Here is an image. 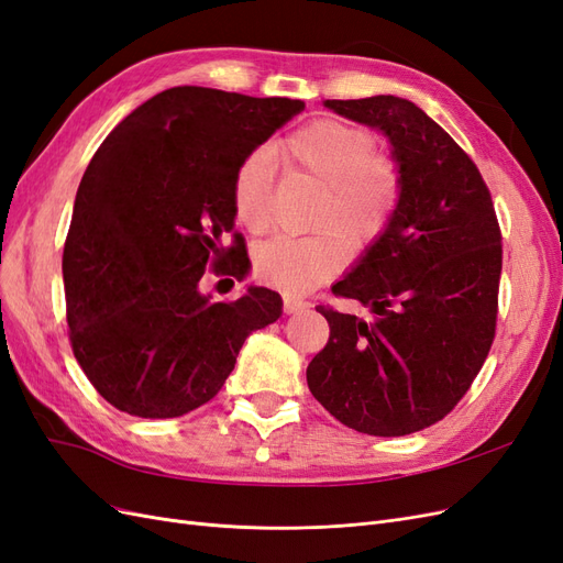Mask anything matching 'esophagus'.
I'll use <instances>...</instances> for the list:
<instances>
[{"mask_svg":"<svg viewBox=\"0 0 563 563\" xmlns=\"http://www.w3.org/2000/svg\"><path fill=\"white\" fill-rule=\"evenodd\" d=\"M310 308L308 300H302L298 296H291V294H284V310L288 314H296V312H305Z\"/></svg>","mask_w":563,"mask_h":563,"instance_id":"obj_1","label":"esophagus"}]
</instances>
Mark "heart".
<instances>
[{"mask_svg": "<svg viewBox=\"0 0 563 563\" xmlns=\"http://www.w3.org/2000/svg\"><path fill=\"white\" fill-rule=\"evenodd\" d=\"M275 157L291 172L323 183L312 223L331 228L308 236H277L255 253L258 277L288 294H302L331 277L347 253H362L380 240L397 211L401 178L385 155H376V139L338 119L296 129L275 145ZM275 166L265 150L251 152L232 183L234 216L251 234L272 223Z\"/></svg>", "mask_w": 563, "mask_h": 563, "instance_id": "obj_1", "label": "heart"}]
</instances>
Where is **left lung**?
Returning a JSON list of instances; mask_svg holds the SVG:
<instances>
[{
    "label": "left lung",
    "mask_w": 563,
    "mask_h": 563,
    "mask_svg": "<svg viewBox=\"0 0 563 563\" xmlns=\"http://www.w3.org/2000/svg\"><path fill=\"white\" fill-rule=\"evenodd\" d=\"M391 145L401 192L391 223L333 294L373 319L319 305L331 335L308 366L314 399L347 428L404 437L439 422L482 371L498 317L503 244L479 168L416 103L323 100Z\"/></svg>",
    "instance_id": "left-lung-1"
}]
</instances>
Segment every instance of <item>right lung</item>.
I'll use <instances>...</instances> for the list:
<instances>
[{
  "label": "right lung",
  "mask_w": 563,
  "mask_h": 563,
  "mask_svg": "<svg viewBox=\"0 0 563 563\" xmlns=\"http://www.w3.org/2000/svg\"><path fill=\"white\" fill-rule=\"evenodd\" d=\"M302 108L291 98L174 87L96 150L75 197L63 286L75 360L119 411H195L225 385L249 333L282 317V296L269 288L213 302L199 282L211 265L246 277V251L223 246L236 218L234 174Z\"/></svg>",
  "instance_id": "add662e5"
}]
</instances>
